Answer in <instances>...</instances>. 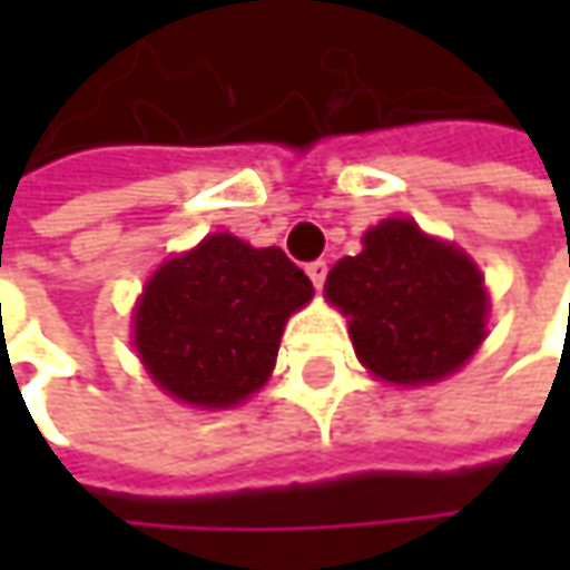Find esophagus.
<instances>
[{"label": "esophagus", "instance_id": "obj_1", "mask_svg": "<svg viewBox=\"0 0 570 570\" xmlns=\"http://www.w3.org/2000/svg\"><path fill=\"white\" fill-rule=\"evenodd\" d=\"M326 273H330V266H326L323 259H314V263H307V275H311L314 288H323V282H326Z\"/></svg>", "mask_w": 570, "mask_h": 570}]
</instances>
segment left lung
Wrapping results in <instances>:
<instances>
[{"instance_id":"1","label":"left lung","mask_w":570,"mask_h":570,"mask_svg":"<svg viewBox=\"0 0 570 570\" xmlns=\"http://www.w3.org/2000/svg\"><path fill=\"white\" fill-rule=\"evenodd\" d=\"M326 297L364 367L390 383L441 381L485 340L489 297L470 256L403 218L364 234V250L330 269Z\"/></svg>"}]
</instances>
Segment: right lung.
<instances>
[{"instance_id": "add662e5", "label": "right lung", "mask_w": 570, "mask_h": 570, "mask_svg": "<svg viewBox=\"0 0 570 570\" xmlns=\"http://www.w3.org/2000/svg\"><path fill=\"white\" fill-rule=\"evenodd\" d=\"M311 295V278L278 247L212 234L145 285L139 358L170 396L228 409L273 374L285 320Z\"/></svg>"}]
</instances>
